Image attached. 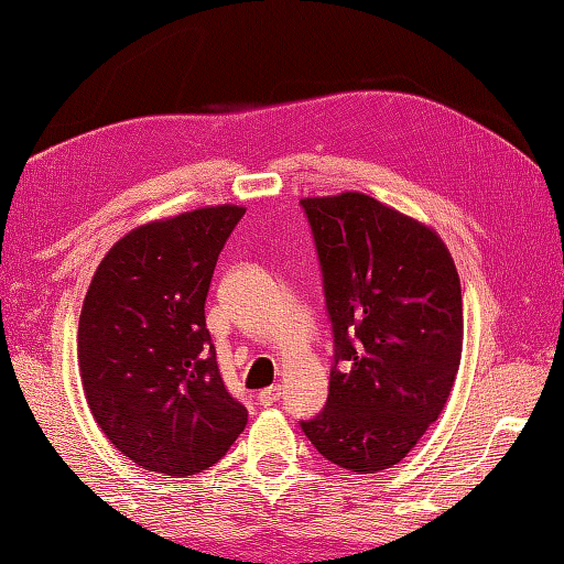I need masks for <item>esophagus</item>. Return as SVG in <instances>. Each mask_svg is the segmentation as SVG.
<instances>
[{
  "label": "esophagus",
  "instance_id": "obj_1",
  "mask_svg": "<svg viewBox=\"0 0 564 564\" xmlns=\"http://www.w3.org/2000/svg\"><path fill=\"white\" fill-rule=\"evenodd\" d=\"M281 399V386H269V389L259 391V403L261 405H273Z\"/></svg>",
  "mask_w": 564,
  "mask_h": 564
}]
</instances>
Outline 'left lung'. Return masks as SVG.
<instances>
[{
    "instance_id": "obj_1",
    "label": "left lung",
    "mask_w": 564,
    "mask_h": 564,
    "mask_svg": "<svg viewBox=\"0 0 564 564\" xmlns=\"http://www.w3.org/2000/svg\"><path fill=\"white\" fill-rule=\"evenodd\" d=\"M301 205L335 335L327 403L301 427L341 469H389L455 386L465 327L455 261L437 231L364 193Z\"/></svg>"
}]
</instances>
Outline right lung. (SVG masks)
I'll list each match as a JSON object with an SVG mask.
<instances>
[{"label": "right lung", "mask_w": 564, "mask_h": 564, "mask_svg": "<svg viewBox=\"0 0 564 564\" xmlns=\"http://www.w3.org/2000/svg\"><path fill=\"white\" fill-rule=\"evenodd\" d=\"M245 213L200 207L131 229L87 289L77 325L85 399L141 469L191 477L217 465L247 425L205 325L217 257Z\"/></svg>", "instance_id": "add662e5"}]
</instances>
